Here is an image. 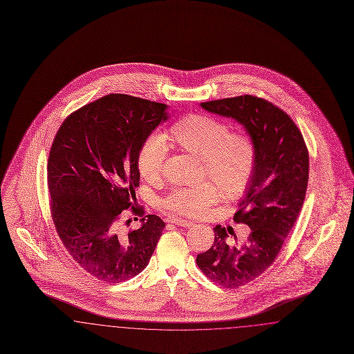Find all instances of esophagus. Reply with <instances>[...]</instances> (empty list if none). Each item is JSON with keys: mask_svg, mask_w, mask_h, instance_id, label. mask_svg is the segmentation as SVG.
<instances>
[{"mask_svg": "<svg viewBox=\"0 0 354 354\" xmlns=\"http://www.w3.org/2000/svg\"><path fill=\"white\" fill-rule=\"evenodd\" d=\"M169 224H175V225H179V227H192L194 223L189 221V220L180 219V218H174V216H169L166 220Z\"/></svg>", "mask_w": 354, "mask_h": 354, "instance_id": "obj_1", "label": "esophagus"}]
</instances>
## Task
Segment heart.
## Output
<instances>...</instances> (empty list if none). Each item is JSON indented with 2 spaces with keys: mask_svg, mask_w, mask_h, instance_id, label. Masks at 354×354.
<instances>
[{
  "mask_svg": "<svg viewBox=\"0 0 354 354\" xmlns=\"http://www.w3.org/2000/svg\"><path fill=\"white\" fill-rule=\"evenodd\" d=\"M167 139L185 151L199 156L203 176L217 183L205 180L174 189L162 201V208L167 212L201 216L219 201L220 191L227 198H239L251 183L257 165L254 142L244 131H231L224 120L205 114H188L169 127ZM167 155L166 138L162 134L149 135L136 156L139 175L149 183L158 182Z\"/></svg>",
  "mask_w": 354,
  "mask_h": 354,
  "instance_id": "b5f03b06",
  "label": "heart"
}]
</instances>
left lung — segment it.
<instances>
[{
    "mask_svg": "<svg viewBox=\"0 0 354 354\" xmlns=\"http://www.w3.org/2000/svg\"><path fill=\"white\" fill-rule=\"evenodd\" d=\"M201 104L243 124L257 150L254 175L234 215L236 223L251 228L250 235L241 244L231 245L225 228L216 225L212 247L196 257L209 280L235 289L263 274L280 252L303 207L309 155L296 123L267 100L240 95Z\"/></svg>",
    "mask_w": 354,
    "mask_h": 354,
    "instance_id": "1",
    "label": "left lung"
}]
</instances>
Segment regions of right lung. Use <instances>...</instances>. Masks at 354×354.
<instances>
[{"instance_id": "add662e5", "label": "right lung", "mask_w": 354, "mask_h": 354, "mask_svg": "<svg viewBox=\"0 0 354 354\" xmlns=\"http://www.w3.org/2000/svg\"><path fill=\"white\" fill-rule=\"evenodd\" d=\"M167 104L126 94L87 103L64 120L48 160L53 223L68 254L109 284L145 270L166 227L156 215L123 232L120 219L139 187L136 156L143 140L167 120ZM126 223H130L127 220Z\"/></svg>"}]
</instances>
